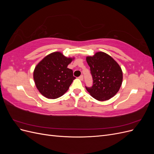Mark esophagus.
<instances>
[{
	"mask_svg": "<svg viewBox=\"0 0 154 154\" xmlns=\"http://www.w3.org/2000/svg\"><path fill=\"white\" fill-rule=\"evenodd\" d=\"M79 79H80V80L82 81V80H83V75H81L80 76H79Z\"/></svg>",
	"mask_w": 154,
	"mask_h": 154,
	"instance_id": "1",
	"label": "esophagus"
}]
</instances>
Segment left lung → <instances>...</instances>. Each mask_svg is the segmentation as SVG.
Wrapping results in <instances>:
<instances>
[{
    "label": "left lung",
    "mask_w": 154,
    "mask_h": 154,
    "mask_svg": "<svg viewBox=\"0 0 154 154\" xmlns=\"http://www.w3.org/2000/svg\"><path fill=\"white\" fill-rule=\"evenodd\" d=\"M90 67L93 85L85 86L87 91L97 100H108L119 90L123 80V72L118 63L107 54L96 53L87 57Z\"/></svg>",
    "instance_id": "obj_1"
}]
</instances>
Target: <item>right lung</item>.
Returning <instances> with one entry per match:
<instances>
[{
  "label": "right lung",
  "instance_id": "obj_1",
  "mask_svg": "<svg viewBox=\"0 0 154 154\" xmlns=\"http://www.w3.org/2000/svg\"><path fill=\"white\" fill-rule=\"evenodd\" d=\"M72 58H67L60 52L45 57L35 69L33 78L35 85L44 96L56 99L66 93L72 81V69L67 68Z\"/></svg>",
  "mask_w": 154,
  "mask_h": 154
}]
</instances>
